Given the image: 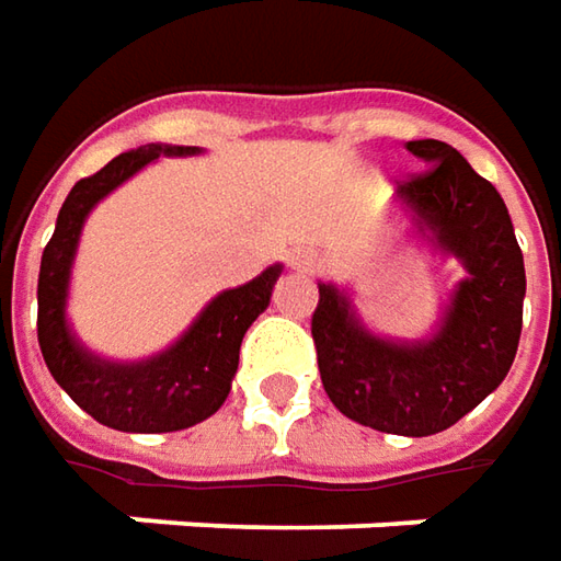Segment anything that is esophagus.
Instances as JSON below:
<instances>
[{
    "mask_svg": "<svg viewBox=\"0 0 561 561\" xmlns=\"http://www.w3.org/2000/svg\"><path fill=\"white\" fill-rule=\"evenodd\" d=\"M288 266H291V270H298V273H313V270L319 266V261L313 251H307V248H295V251L288 254Z\"/></svg>",
    "mask_w": 561,
    "mask_h": 561,
    "instance_id": "obj_1",
    "label": "esophagus"
}]
</instances>
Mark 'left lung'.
<instances>
[{"label":"left lung","instance_id":"obj_1","mask_svg":"<svg viewBox=\"0 0 561 561\" xmlns=\"http://www.w3.org/2000/svg\"><path fill=\"white\" fill-rule=\"evenodd\" d=\"M425 173L397 185L394 204L413 236L462 263L425 339H385L359 319L347 288L319 282L313 313L319 376L347 419L376 432L437 435L500 388L510 373L525 304V261L510 210L447 142H407Z\"/></svg>","mask_w":561,"mask_h":561}]
</instances>
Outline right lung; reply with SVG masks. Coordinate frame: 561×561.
Returning a JSON list of instances; mask_svg holds the SVG:
<instances>
[{"instance_id":"obj_1","label":"right lung","mask_w":561,"mask_h":561,"mask_svg":"<svg viewBox=\"0 0 561 561\" xmlns=\"http://www.w3.org/2000/svg\"><path fill=\"white\" fill-rule=\"evenodd\" d=\"M192 154H202V148L151 142L117 154L99 173L80 180L58 210L55 232L39 263L36 335L43 359L51 378L80 410L117 432H183L217 413L239 369L244 332L270 307L273 285L282 276V263H273L257 279L220 291L210 304H204V310L192 319L183 335L154 357H99L73 335L68 322L70 270L92 207L151 161Z\"/></svg>"}]
</instances>
